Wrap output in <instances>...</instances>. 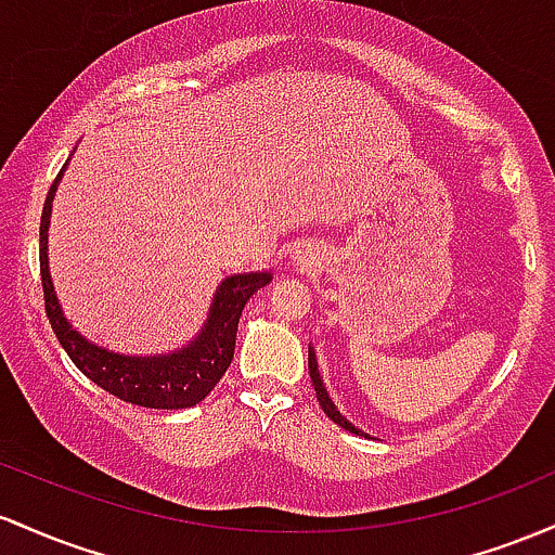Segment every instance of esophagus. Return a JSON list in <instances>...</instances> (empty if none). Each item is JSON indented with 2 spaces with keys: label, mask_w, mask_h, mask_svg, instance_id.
<instances>
[{
  "label": "esophagus",
  "mask_w": 555,
  "mask_h": 555,
  "mask_svg": "<svg viewBox=\"0 0 555 555\" xmlns=\"http://www.w3.org/2000/svg\"><path fill=\"white\" fill-rule=\"evenodd\" d=\"M294 264H296V267H301V270H307V267L317 264V261H314V254H311L309 248H298V251L294 254Z\"/></svg>",
  "instance_id": "esophagus-1"
}]
</instances>
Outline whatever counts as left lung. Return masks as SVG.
Segmentation results:
<instances>
[{
	"label": "left lung",
	"mask_w": 555,
	"mask_h": 555,
	"mask_svg": "<svg viewBox=\"0 0 555 555\" xmlns=\"http://www.w3.org/2000/svg\"><path fill=\"white\" fill-rule=\"evenodd\" d=\"M309 377H311V385H314V393H317V401H320L322 412H325V414L330 416V420L335 422V425H340V427H344V429H348V433H353V435H361V438H370V435H366L364 429L353 427L351 422H348L346 416L338 412V406H335V403H333V398H330V393H327L325 383H322L320 366H317V353H314V348H311V346H309Z\"/></svg>",
	"instance_id": "obj_1"
}]
</instances>
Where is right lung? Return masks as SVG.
I'll use <instances>...</instances> for the list:
<instances>
[{
    "label": "right lung",
    "instance_id": "right-lung-1",
    "mask_svg": "<svg viewBox=\"0 0 555 555\" xmlns=\"http://www.w3.org/2000/svg\"><path fill=\"white\" fill-rule=\"evenodd\" d=\"M65 167L49 189L41 211V283L43 304H47V317L52 322L54 335H57L67 357L73 359V364L91 383H96L99 388L117 396L120 401L146 409L196 406L225 375L230 361H233L241 311H244L248 298L270 283L272 272H244V275H230L222 280L217 285L215 298H211L204 327L198 330L194 340H189L183 348H176V351L133 357V353H117L93 344L67 322L65 311L60 307L57 291H54L52 272H49V217H52V202L60 180L65 176Z\"/></svg>",
    "mask_w": 555,
    "mask_h": 555
}]
</instances>
